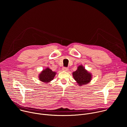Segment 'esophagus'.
Instances as JSON below:
<instances>
[{
	"instance_id": "34e87169",
	"label": "esophagus",
	"mask_w": 127,
	"mask_h": 127,
	"mask_svg": "<svg viewBox=\"0 0 127 127\" xmlns=\"http://www.w3.org/2000/svg\"><path fill=\"white\" fill-rule=\"evenodd\" d=\"M62 70H63V71H68V68H66V67H63L62 68Z\"/></svg>"
}]
</instances>
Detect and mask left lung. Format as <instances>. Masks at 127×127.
Returning <instances> with one entry per match:
<instances>
[{
	"instance_id": "8db88e82",
	"label": "left lung",
	"mask_w": 127,
	"mask_h": 127,
	"mask_svg": "<svg viewBox=\"0 0 127 127\" xmlns=\"http://www.w3.org/2000/svg\"><path fill=\"white\" fill-rule=\"evenodd\" d=\"M72 75L79 86L87 85L90 82L92 78V74L85 69L82 65L77 67V69L72 73Z\"/></svg>"
}]
</instances>
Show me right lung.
<instances>
[{
    "instance_id": "1",
    "label": "right lung",
    "mask_w": 127,
    "mask_h": 127,
    "mask_svg": "<svg viewBox=\"0 0 127 127\" xmlns=\"http://www.w3.org/2000/svg\"><path fill=\"white\" fill-rule=\"evenodd\" d=\"M56 74V72L52 71L49 67H47L42 70L38 75L39 80L42 82L47 84L53 80Z\"/></svg>"
}]
</instances>
